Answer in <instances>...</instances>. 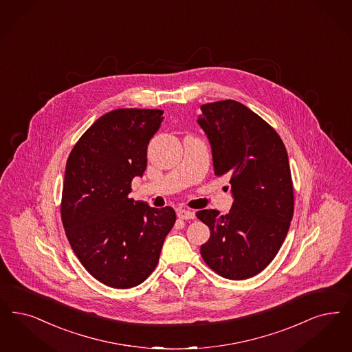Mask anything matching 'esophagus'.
Listing matches in <instances>:
<instances>
[{
  "mask_svg": "<svg viewBox=\"0 0 352 352\" xmlns=\"http://www.w3.org/2000/svg\"><path fill=\"white\" fill-rule=\"evenodd\" d=\"M177 216L179 219H182V220H192V219H195V213L194 212L183 210V208L177 211Z\"/></svg>",
  "mask_w": 352,
  "mask_h": 352,
  "instance_id": "1",
  "label": "esophagus"
}]
</instances>
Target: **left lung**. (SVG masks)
<instances>
[{
  "label": "left lung",
  "instance_id": "8db88e82",
  "mask_svg": "<svg viewBox=\"0 0 352 352\" xmlns=\"http://www.w3.org/2000/svg\"><path fill=\"white\" fill-rule=\"evenodd\" d=\"M197 123L211 144L216 175H230L229 213H197L211 230L201 245L204 262L230 280L267 267L294 216V186L280 136L245 104L226 99L201 106Z\"/></svg>",
  "mask_w": 352,
  "mask_h": 352
}]
</instances>
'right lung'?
<instances>
[{
	"instance_id": "1",
	"label": "right lung",
	"mask_w": 352,
	"mask_h": 352,
	"mask_svg": "<svg viewBox=\"0 0 352 352\" xmlns=\"http://www.w3.org/2000/svg\"><path fill=\"white\" fill-rule=\"evenodd\" d=\"M162 110L104 113L77 141L67 161L61 220L72 249L90 275L119 289L141 284L155 270L175 223L171 207L129 199L146 169V148Z\"/></svg>"
}]
</instances>
